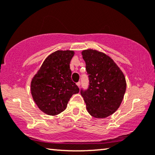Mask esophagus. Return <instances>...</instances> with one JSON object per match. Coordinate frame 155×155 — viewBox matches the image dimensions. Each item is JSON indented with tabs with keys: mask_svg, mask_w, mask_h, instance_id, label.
<instances>
[{
	"mask_svg": "<svg viewBox=\"0 0 155 155\" xmlns=\"http://www.w3.org/2000/svg\"><path fill=\"white\" fill-rule=\"evenodd\" d=\"M76 85H78V87H80V82H77V83H76Z\"/></svg>",
	"mask_w": 155,
	"mask_h": 155,
	"instance_id": "esophagus-1",
	"label": "esophagus"
}]
</instances>
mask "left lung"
I'll return each instance as SVG.
<instances>
[{
    "instance_id": "obj_1",
    "label": "left lung",
    "mask_w": 155,
    "mask_h": 155,
    "mask_svg": "<svg viewBox=\"0 0 155 155\" xmlns=\"http://www.w3.org/2000/svg\"><path fill=\"white\" fill-rule=\"evenodd\" d=\"M89 75V88L80 93L86 108L95 118H105L116 112L126 91L123 73L110 56L96 50L82 51Z\"/></svg>"
}]
</instances>
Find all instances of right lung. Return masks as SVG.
Instances as JSON below:
<instances>
[{
    "label": "right lung",
    "instance_id": "right-lung-1",
    "mask_svg": "<svg viewBox=\"0 0 155 155\" xmlns=\"http://www.w3.org/2000/svg\"><path fill=\"white\" fill-rule=\"evenodd\" d=\"M73 51H57L44 60L32 78L31 91L33 99L42 112L57 115L67 107L68 101L79 88L71 79L70 63Z\"/></svg>",
    "mask_w": 155,
    "mask_h": 155
}]
</instances>
